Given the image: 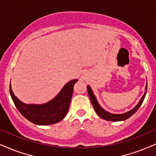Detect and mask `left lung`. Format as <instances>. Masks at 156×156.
<instances>
[{"mask_svg":"<svg viewBox=\"0 0 156 156\" xmlns=\"http://www.w3.org/2000/svg\"><path fill=\"white\" fill-rule=\"evenodd\" d=\"M87 87L88 95H89L90 99V101H91V103L92 104H93V106L94 108V109H95L96 113H97L101 118L104 119V120L111 121V122H120V121H124L126 120V119H129L130 116H132V115H133L134 113L138 110V109H139L140 105H141L142 103H143L144 99H145L146 93H147V84H146L145 93H144L143 97L141 98V99L140 100L139 103L134 106V108H132V110L127 111V112L124 113H120V114H116V113H110L108 112V111H105V109H103V108L100 105L98 102V100L96 98L95 95H94L93 90H92V88L90 87L89 85H87Z\"/></svg>","mask_w":156,"mask_h":156,"instance_id":"obj_1","label":"left lung"}]
</instances>
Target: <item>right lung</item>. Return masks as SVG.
<instances>
[{"instance_id":"add662e5","label":"right lung","mask_w":156,"mask_h":156,"mask_svg":"<svg viewBox=\"0 0 156 156\" xmlns=\"http://www.w3.org/2000/svg\"><path fill=\"white\" fill-rule=\"evenodd\" d=\"M78 80L69 81L63 86L54 98L43 104H26L17 98L12 91L10 94L15 106L24 118L37 125H50L59 122L68 112L74 84Z\"/></svg>"}]
</instances>
